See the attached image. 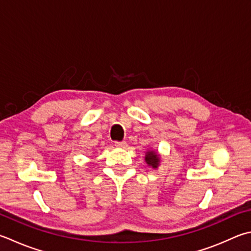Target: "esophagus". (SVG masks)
<instances>
[{
	"label": "esophagus",
	"mask_w": 251,
	"mask_h": 251,
	"mask_svg": "<svg viewBox=\"0 0 251 251\" xmlns=\"http://www.w3.org/2000/svg\"><path fill=\"white\" fill-rule=\"evenodd\" d=\"M115 146L116 148H120V149H125L126 146V142L122 141V142H115Z\"/></svg>",
	"instance_id": "1"
}]
</instances>
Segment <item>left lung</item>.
Here are the masks:
<instances>
[{"label":"left lung","instance_id":"8db88e82","mask_svg":"<svg viewBox=\"0 0 251 251\" xmlns=\"http://www.w3.org/2000/svg\"><path fill=\"white\" fill-rule=\"evenodd\" d=\"M145 162L149 165V166L153 167V168H157L159 165V162H160L159 155L156 153L155 151H148L145 154Z\"/></svg>","mask_w":251,"mask_h":251}]
</instances>
